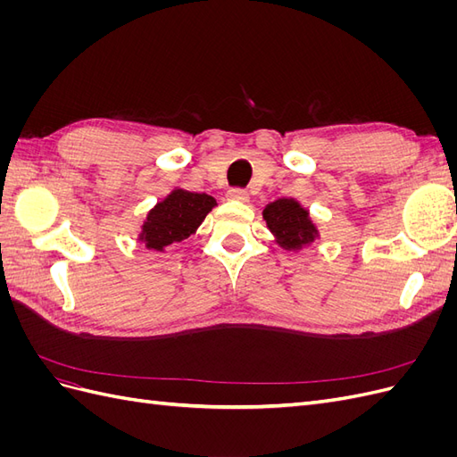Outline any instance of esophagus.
Here are the masks:
<instances>
[{
    "mask_svg": "<svg viewBox=\"0 0 457 457\" xmlns=\"http://www.w3.org/2000/svg\"><path fill=\"white\" fill-rule=\"evenodd\" d=\"M227 198L230 202H240V204H245L247 200H250V196H247V192L242 190V188H232L227 192Z\"/></svg>",
    "mask_w": 457,
    "mask_h": 457,
    "instance_id": "1",
    "label": "esophagus"
}]
</instances>
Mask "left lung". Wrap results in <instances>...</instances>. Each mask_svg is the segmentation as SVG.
<instances>
[{
    "instance_id": "obj_1",
    "label": "left lung",
    "mask_w": 457,
    "mask_h": 457,
    "mask_svg": "<svg viewBox=\"0 0 457 457\" xmlns=\"http://www.w3.org/2000/svg\"><path fill=\"white\" fill-rule=\"evenodd\" d=\"M262 220L274 242L286 252H301L303 247L320 238V230L311 219L309 210L295 198H278L267 204L262 210Z\"/></svg>"
}]
</instances>
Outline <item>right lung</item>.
<instances>
[{
	"label": "right lung",
	"instance_id": "add662e5",
	"mask_svg": "<svg viewBox=\"0 0 457 457\" xmlns=\"http://www.w3.org/2000/svg\"><path fill=\"white\" fill-rule=\"evenodd\" d=\"M215 205L217 202L210 195L177 187L146 213L137 240L145 244L146 250L163 253L170 245L195 234Z\"/></svg>",
	"mask_w": 457,
	"mask_h": 457
}]
</instances>
